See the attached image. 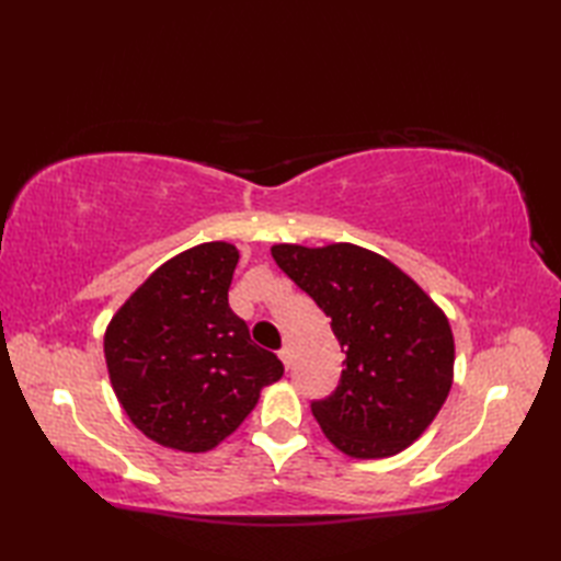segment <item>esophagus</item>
<instances>
[{"label": "esophagus", "instance_id": "esophagus-1", "mask_svg": "<svg viewBox=\"0 0 561 561\" xmlns=\"http://www.w3.org/2000/svg\"><path fill=\"white\" fill-rule=\"evenodd\" d=\"M279 359H282V364H284V366L289 368V366H291V359H294L291 347H282V350H279Z\"/></svg>", "mask_w": 561, "mask_h": 561}]
</instances>
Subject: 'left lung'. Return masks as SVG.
Here are the masks:
<instances>
[{
    "instance_id": "obj_1",
    "label": "left lung",
    "mask_w": 561,
    "mask_h": 561,
    "mask_svg": "<svg viewBox=\"0 0 561 561\" xmlns=\"http://www.w3.org/2000/svg\"><path fill=\"white\" fill-rule=\"evenodd\" d=\"M287 277L330 318L344 352L337 388L311 410L352 458H388L424 434L453 383L444 311L383 255L352 243L272 245Z\"/></svg>"
}]
</instances>
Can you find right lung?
I'll use <instances>...</instances> for the list:
<instances>
[{"mask_svg": "<svg viewBox=\"0 0 561 561\" xmlns=\"http://www.w3.org/2000/svg\"><path fill=\"white\" fill-rule=\"evenodd\" d=\"M236 265L231 243L190 248L163 262L105 330L117 400L139 432L165 448H214L284 374L277 354L257 347L231 311Z\"/></svg>", "mask_w": 561, "mask_h": 561, "instance_id": "1", "label": "right lung"}]
</instances>
